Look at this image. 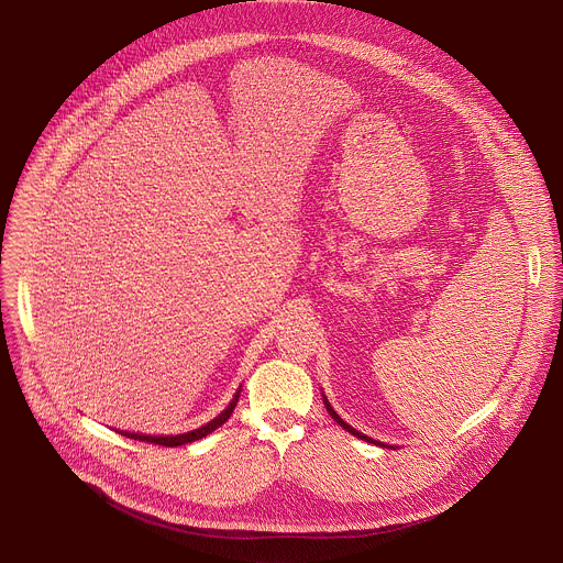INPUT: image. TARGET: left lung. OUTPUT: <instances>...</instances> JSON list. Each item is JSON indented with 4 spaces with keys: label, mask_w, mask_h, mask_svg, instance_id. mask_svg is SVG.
<instances>
[{
    "label": "left lung",
    "mask_w": 563,
    "mask_h": 563,
    "mask_svg": "<svg viewBox=\"0 0 563 563\" xmlns=\"http://www.w3.org/2000/svg\"><path fill=\"white\" fill-rule=\"evenodd\" d=\"M323 404H325V408H328V412H330V417H332V419H334V421H336V423H339V426H341V428H343V430H347V432H350V434H354V437H358V439H363V441H367V443H376V441H372V439H369V437H365V434H363V432H358V430H354V428H352V426H347V423H345V421H343V419H341V417H339V415H336V412H334V408H332V406H330V400H328V398H325V396H323ZM376 445H383V443H376Z\"/></svg>",
    "instance_id": "obj_1"
}]
</instances>
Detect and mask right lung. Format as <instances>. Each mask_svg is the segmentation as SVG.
I'll list each match as a JSON object with an SVG mask.
<instances>
[{
	"instance_id": "add662e5",
	"label": "right lung",
	"mask_w": 563,
	"mask_h": 563,
	"mask_svg": "<svg viewBox=\"0 0 563 563\" xmlns=\"http://www.w3.org/2000/svg\"><path fill=\"white\" fill-rule=\"evenodd\" d=\"M238 396H240V389L233 394V398H231V404L213 419V421H209L207 426H202V428H198V430H194V432H187V434H176V437H151V434H131V432H122L124 437H129V439H135V441H146V443H155V445H167V448H176V445H185V443H191V441H198V439H202V437H207L209 432H213L216 428H220L229 417H231V412H233V408H235V404H238Z\"/></svg>"
}]
</instances>
